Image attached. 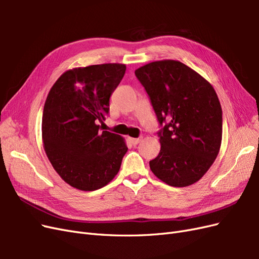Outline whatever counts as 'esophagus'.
<instances>
[{"mask_svg": "<svg viewBox=\"0 0 259 259\" xmlns=\"http://www.w3.org/2000/svg\"><path fill=\"white\" fill-rule=\"evenodd\" d=\"M140 138H132V137H128V142L132 144V145H138L140 143Z\"/></svg>", "mask_w": 259, "mask_h": 259, "instance_id": "1", "label": "esophagus"}]
</instances>
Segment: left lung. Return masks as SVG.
<instances>
[{
    "label": "left lung",
    "instance_id": "left-lung-1",
    "mask_svg": "<svg viewBox=\"0 0 259 259\" xmlns=\"http://www.w3.org/2000/svg\"><path fill=\"white\" fill-rule=\"evenodd\" d=\"M162 128L161 150L149 162L152 173L173 187L200 180L217 158L223 137V111L213 86L177 60L138 68Z\"/></svg>",
    "mask_w": 259,
    "mask_h": 259
}]
</instances>
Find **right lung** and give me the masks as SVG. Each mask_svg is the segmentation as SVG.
Returning <instances> with one entry per match:
<instances>
[{
    "instance_id": "1",
    "label": "right lung",
    "mask_w": 259,
    "mask_h": 259,
    "mask_svg": "<svg viewBox=\"0 0 259 259\" xmlns=\"http://www.w3.org/2000/svg\"><path fill=\"white\" fill-rule=\"evenodd\" d=\"M123 64L93 65L62 73L46 98L42 139L54 169L82 191L105 187L127 151L124 138L100 131L109 99L123 79Z\"/></svg>"
}]
</instances>
